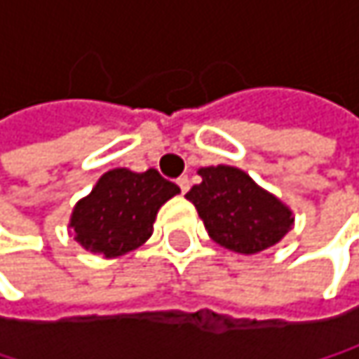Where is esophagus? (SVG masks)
<instances>
[{
    "label": "esophagus",
    "instance_id": "obj_1",
    "mask_svg": "<svg viewBox=\"0 0 359 359\" xmlns=\"http://www.w3.org/2000/svg\"><path fill=\"white\" fill-rule=\"evenodd\" d=\"M177 184H179L182 193H187V191H189V179H187V177H180V179L177 180Z\"/></svg>",
    "mask_w": 359,
    "mask_h": 359
}]
</instances>
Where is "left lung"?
I'll return each instance as SVG.
<instances>
[{"label":"left lung","instance_id":"obj_1","mask_svg":"<svg viewBox=\"0 0 359 359\" xmlns=\"http://www.w3.org/2000/svg\"><path fill=\"white\" fill-rule=\"evenodd\" d=\"M197 175L201 182L184 197L218 245L251 255L276 245L289 233L293 212L243 170L220 164L199 168Z\"/></svg>","mask_w":359,"mask_h":359}]
</instances>
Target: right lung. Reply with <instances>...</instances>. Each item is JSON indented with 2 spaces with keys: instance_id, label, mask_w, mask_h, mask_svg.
Listing matches in <instances>:
<instances>
[{
  "instance_id": "right-lung-1",
  "label": "right lung",
  "mask_w": 359,
  "mask_h": 359,
  "mask_svg": "<svg viewBox=\"0 0 359 359\" xmlns=\"http://www.w3.org/2000/svg\"><path fill=\"white\" fill-rule=\"evenodd\" d=\"M177 193L179 187L154 168L109 170L74 205L70 229L87 251L118 257L151 237L158 210Z\"/></svg>"
}]
</instances>
